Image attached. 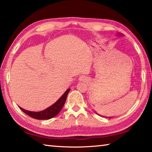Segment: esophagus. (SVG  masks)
Instances as JSON below:
<instances>
[{
	"label": "esophagus",
	"instance_id": "1",
	"mask_svg": "<svg viewBox=\"0 0 152 152\" xmlns=\"http://www.w3.org/2000/svg\"><path fill=\"white\" fill-rule=\"evenodd\" d=\"M80 80H84L83 78H82V77H80Z\"/></svg>",
	"mask_w": 152,
	"mask_h": 152
}]
</instances>
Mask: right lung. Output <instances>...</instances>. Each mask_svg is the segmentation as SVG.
Listing matches in <instances>:
<instances>
[{
  "mask_svg": "<svg viewBox=\"0 0 152 152\" xmlns=\"http://www.w3.org/2000/svg\"><path fill=\"white\" fill-rule=\"evenodd\" d=\"M70 91V89H68L65 92L62 96H61L60 99H58L57 102H56L54 104L51 105V107L47 108V109L42 110L39 112H32L29 110H27L23 109V108L20 107V109L23 111L25 114L29 115V117L33 118V119H38V120H45V119H50L51 118L56 117L60 110L62 109L64 103H65L67 96H68V92Z\"/></svg>",
  "mask_w": 152,
  "mask_h": 152,
  "instance_id": "right-lung-1",
  "label": "right lung"
}]
</instances>
